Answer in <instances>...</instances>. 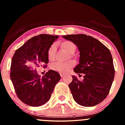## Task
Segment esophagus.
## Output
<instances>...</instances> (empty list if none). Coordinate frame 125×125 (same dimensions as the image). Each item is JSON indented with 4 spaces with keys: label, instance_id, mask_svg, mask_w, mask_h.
Here are the masks:
<instances>
[{
    "label": "esophagus",
    "instance_id": "34e87169",
    "mask_svg": "<svg viewBox=\"0 0 125 125\" xmlns=\"http://www.w3.org/2000/svg\"><path fill=\"white\" fill-rule=\"evenodd\" d=\"M65 74H62V73H60V76H61V77H64L65 76Z\"/></svg>",
    "mask_w": 125,
    "mask_h": 125
}]
</instances>
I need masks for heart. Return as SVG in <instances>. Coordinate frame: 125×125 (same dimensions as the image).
<instances>
[{
    "label": "heart",
    "mask_w": 125,
    "mask_h": 125,
    "mask_svg": "<svg viewBox=\"0 0 125 125\" xmlns=\"http://www.w3.org/2000/svg\"><path fill=\"white\" fill-rule=\"evenodd\" d=\"M63 48L70 54H73L75 52L76 46L73 42L71 41H65L62 44ZM56 54V45L52 44L51 45L48 51V57L49 60L52 61L55 59ZM75 65L74 62L70 60L67 62L57 61L51 64V68L52 70L61 73H66Z\"/></svg>",
    "instance_id": "obj_1"
}]
</instances>
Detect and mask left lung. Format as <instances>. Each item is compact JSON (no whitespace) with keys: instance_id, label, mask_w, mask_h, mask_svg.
Instances as JSON below:
<instances>
[{"instance_id":"8db88e82","label":"left lung","mask_w":125,"mask_h":125,"mask_svg":"<svg viewBox=\"0 0 125 125\" xmlns=\"http://www.w3.org/2000/svg\"><path fill=\"white\" fill-rule=\"evenodd\" d=\"M73 42L80 51L79 64L74 69L77 74H84L80 81L73 76L69 87L77 103L93 106L106 99L114 80L115 70L109 49L97 39L86 34L62 36Z\"/></svg>"}]
</instances>
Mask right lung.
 Returning a JSON list of instances; mask_svg holds the SVG:
<instances>
[{
  "label": "right lung",
  "instance_id": "obj_1",
  "mask_svg": "<svg viewBox=\"0 0 125 125\" xmlns=\"http://www.w3.org/2000/svg\"><path fill=\"white\" fill-rule=\"evenodd\" d=\"M58 36L40 34L29 39L15 51L12 58L10 78L19 99L31 106H40L51 97L60 80L57 72L49 70L40 77L37 69L46 67L48 51Z\"/></svg>",
  "mask_w": 125,
  "mask_h": 125
}]
</instances>
